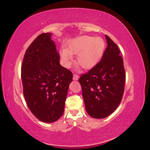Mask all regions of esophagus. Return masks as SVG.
I'll list each match as a JSON object with an SVG mask.
<instances>
[{"label":"esophagus","mask_w":150,"mask_h":150,"mask_svg":"<svg viewBox=\"0 0 150 150\" xmlns=\"http://www.w3.org/2000/svg\"><path fill=\"white\" fill-rule=\"evenodd\" d=\"M79 78H80V77H79V75H75V74H74L73 75V80H78Z\"/></svg>","instance_id":"34e87169"}]
</instances>
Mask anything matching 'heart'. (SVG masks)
<instances>
[{"instance_id": "obj_1", "label": "heart", "mask_w": 150, "mask_h": 150, "mask_svg": "<svg viewBox=\"0 0 150 150\" xmlns=\"http://www.w3.org/2000/svg\"><path fill=\"white\" fill-rule=\"evenodd\" d=\"M66 46V49L60 51V56L65 65H69L72 55H77V65L82 69L89 70L100 61L105 49V42L101 37L85 35L71 39Z\"/></svg>"}]
</instances>
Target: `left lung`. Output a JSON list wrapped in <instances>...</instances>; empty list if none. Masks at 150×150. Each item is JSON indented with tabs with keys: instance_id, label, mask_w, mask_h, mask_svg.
<instances>
[{
	"instance_id": "left-lung-1",
	"label": "left lung",
	"mask_w": 150,
	"mask_h": 150,
	"mask_svg": "<svg viewBox=\"0 0 150 150\" xmlns=\"http://www.w3.org/2000/svg\"><path fill=\"white\" fill-rule=\"evenodd\" d=\"M105 37L107 47L101 61L79 79L86 111L94 118L111 115L120 104L124 92L123 58L118 46L107 35Z\"/></svg>"
}]
</instances>
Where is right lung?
I'll return each instance as SVG.
<instances>
[{
	"label": "right lung",
	"mask_w": 150,
	"mask_h": 150,
	"mask_svg": "<svg viewBox=\"0 0 150 150\" xmlns=\"http://www.w3.org/2000/svg\"><path fill=\"white\" fill-rule=\"evenodd\" d=\"M51 33L39 35L26 51L21 68L23 94L36 118L53 123L64 112L73 73L60 64Z\"/></svg>",
	"instance_id": "obj_1"
}]
</instances>
